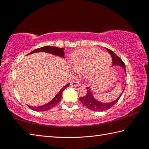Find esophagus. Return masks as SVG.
<instances>
[{"label": "esophagus", "instance_id": "esophagus-1", "mask_svg": "<svg viewBox=\"0 0 149 149\" xmlns=\"http://www.w3.org/2000/svg\"><path fill=\"white\" fill-rule=\"evenodd\" d=\"M71 86L72 87H78V86H80V83L79 81H75L74 82H72L71 83Z\"/></svg>", "mask_w": 149, "mask_h": 149}]
</instances>
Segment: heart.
I'll list each match as a JSON object with an SVG mask.
<instances>
[{"label":"heart","mask_w":149,"mask_h":149,"mask_svg":"<svg viewBox=\"0 0 149 149\" xmlns=\"http://www.w3.org/2000/svg\"><path fill=\"white\" fill-rule=\"evenodd\" d=\"M70 62L76 71H85V76L88 80L96 81L110 68L112 58L109 54L99 49H85L75 51L72 54Z\"/></svg>","instance_id":"obj_1"}]
</instances>
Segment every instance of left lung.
I'll use <instances>...</instances> for the list:
<instances>
[{
	"instance_id": "8db88e82",
	"label": "left lung",
	"mask_w": 149,
	"mask_h": 149,
	"mask_svg": "<svg viewBox=\"0 0 149 149\" xmlns=\"http://www.w3.org/2000/svg\"><path fill=\"white\" fill-rule=\"evenodd\" d=\"M107 49L108 50V52H109L110 54L111 55V56H112L113 65H120L121 67L123 68V70H124L125 73L126 74L125 64L122 61V60L121 59L120 57H118L117 55L112 51V50H111L108 49ZM87 92L86 95L84 96V97L79 98L81 102L83 104H84L85 107L89 108V109H90V110H93V111H99V112H102V111L107 110L108 109H109V108H110L111 107H112L113 106H114L116 103L118 101V100L120 99V97L122 96L123 91H124V89H125V88L123 89V91L122 92L120 95L116 99L112 102H107V103L100 102V101H99V100H97V99H95V97H93L91 88L87 87Z\"/></svg>"
}]
</instances>
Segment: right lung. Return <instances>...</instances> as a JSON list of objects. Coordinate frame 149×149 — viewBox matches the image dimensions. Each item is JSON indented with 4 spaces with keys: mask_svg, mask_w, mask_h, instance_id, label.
<instances>
[{
    "mask_svg": "<svg viewBox=\"0 0 149 149\" xmlns=\"http://www.w3.org/2000/svg\"><path fill=\"white\" fill-rule=\"evenodd\" d=\"M47 52V53H50L52 54L56 55V56H58L60 57L64 58V48H58L56 47H52V46H45L42 47L41 48H39L34 50H33L30 53L28 54H31L33 53H35V52ZM70 84H68L65 85L64 87H63L61 90L53 98V99H52L49 102H48L47 104H45L42 106H39V107H31V106L27 105L28 107L34 111H37V112H44V111L49 110L51 109L55 106L58 104L60 100L62 99V92L65 89V88L69 87Z\"/></svg>",
    "mask_w": 149,
    "mask_h": 149,
    "instance_id": "right-lung-1",
    "label": "right lung"
}]
</instances>
